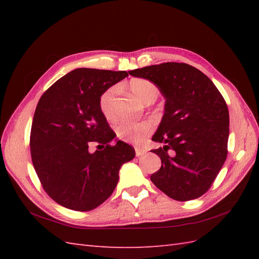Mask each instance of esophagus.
Wrapping results in <instances>:
<instances>
[{
  "label": "esophagus",
  "mask_w": 259,
  "mask_h": 259,
  "mask_svg": "<svg viewBox=\"0 0 259 259\" xmlns=\"http://www.w3.org/2000/svg\"><path fill=\"white\" fill-rule=\"evenodd\" d=\"M146 152H147V150L144 149V148L136 147V156H137V157H140V156H142V155H145Z\"/></svg>",
  "instance_id": "esophagus-1"
}]
</instances>
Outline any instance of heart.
<instances>
[{
    "mask_svg": "<svg viewBox=\"0 0 259 259\" xmlns=\"http://www.w3.org/2000/svg\"><path fill=\"white\" fill-rule=\"evenodd\" d=\"M129 89L134 95L145 103H151L159 95L158 87L150 80L137 78L129 82ZM117 93V87H111L104 91L99 99V107L102 114L108 120L114 118V97ZM155 130V123L150 120L134 122V121H119L115 124V134L124 141L139 144Z\"/></svg>",
    "mask_w": 259,
    "mask_h": 259,
    "instance_id": "heart-1",
    "label": "heart"
}]
</instances>
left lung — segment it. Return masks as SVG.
Listing matches in <instances>:
<instances>
[{"mask_svg":"<svg viewBox=\"0 0 259 259\" xmlns=\"http://www.w3.org/2000/svg\"><path fill=\"white\" fill-rule=\"evenodd\" d=\"M131 75L153 82L166 98L151 150L161 168L151 181L168 197L188 201L210 188L227 158L229 112L212 81L187 63L166 62L136 69Z\"/></svg>","mask_w":259,"mask_h":259,"instance_id":"left-lung-1","label":"left lung"}]
</instances>
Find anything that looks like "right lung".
<instances>
[{"mask_svg":"<svg viewBox=\"0 0 259 259\" xmlns=\"http://www.w3.org/2000/svg\"><path fill=\"white\" fill-rule=\"evenodd\" d=\"M128 76L125 71L75 69L43 93L32 121L33 167L43 189L65 208L89 211L111 196L119 169L133 160L135 149L115 134L99 107L110 87ZM92 143L101 149L89 151Z\"/></svg>","mask_w":259,"mask_h":259,"instance_id":"add662e5","label":"right lung"}]
</instances>
